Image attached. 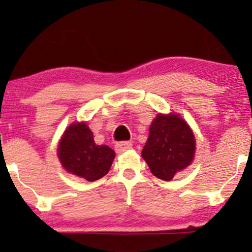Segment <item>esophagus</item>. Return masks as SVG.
Masks as SVG:
<instances>
[{
  "label": "esophagus",
  "instance_id": "esophagus-1",
  "mask_svg": "<svg viewBox=\"0 0 252 252\" xmlns=\"http://www.w3.org/2000/svg\"><path fill=\"white\" fill-rule=\"evenodd\" d=\"M131 146H133V144H131L130 141H122V142H117V144L115 145V150L117 153H122L124 152V151L129 150Z\"/></svg>",
  "mask_w": 252,
  "mask_h": 252
}]
</instances>
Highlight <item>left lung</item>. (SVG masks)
I'll use <instances>...</instances> for the list:
<instances>
[{"mask_svg":"<svg viewBox=\"0 0 252 252\" xmlns=\"http://www.w3.org/2000/svg\"><path fill=\"white\" fill-rule=\"evenodd\" d=\"M195 139L189 124L176 113L158 115L150 126L142 158L151 173L164 181L173 180L177 171L192 163Z\"/></svg>","mask_w":252,"mask_h":252,"instance_id":"1","label":"left lung"}]
</instances>
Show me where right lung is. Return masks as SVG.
<instances>
[{
  "mask_svg": "<svg viewBox=\"0 0 252 252\" xmlns=\"http://www.w3.org/2000/svg\"><path fill=\"white\" fill-rule=\"evenodd\" d=\"M115 151L96 145L87 123H73L65 130L58 147V157L66 171L87 181L101 179L110 170Z\"/></svg>",
  "mask_w": 252,
  "mask_h": 252,
  "instance_id": "right-lung-1",
  "label": "right lung"
}]
</instances>
